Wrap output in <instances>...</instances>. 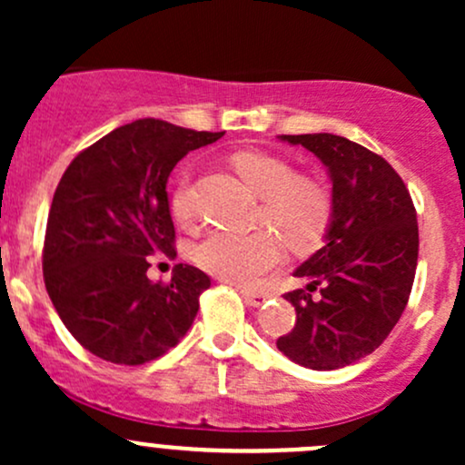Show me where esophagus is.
I'll list each match as a JSON object with an SVG mask.
<instances>
[{"instance_id": "obj_1", "label": "esophagus", "mask_w": 465, "mask_h": 465, "mask_svg": "<svg viewBox=\"0 0 465 465\" xmlns=\"http://www.w3.org/2000/svg\"><path fill=\"white\" fill-rule=\"evenodd\" d=\"M240 295L244 297V302L249 303V306L253 308H260L262 303L266 302V295L264 292H258V291H247V288H240Z\"/></svg>"}]
</instances>
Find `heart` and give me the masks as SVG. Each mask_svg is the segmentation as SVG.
I'll list each match as a JSON object with an SVG mask.
<instances>
[{
	"instance_id": "obj_1",
	"label": "heart",
	"mask_w": 465,
	"mask_h": 465,
	"mask_svg": "<svg viewBox=\"0 0 465 465\" xmlns=\"http://www.w3.org/2000/svg\"><path fill=\"white\" fill-rule=\"evenodd\" d=\"M233 170L258 196H262L253 233L212 232L196 244L194 262L207 273L238 286H255L284 260V242L297 253L322 242L332 221V199L317 179L295 174L286 159L262 151L232 154ZM174 221L188 225L194 218L190 181L181 179L170 196Z\"/></svg>"
}]
</instances>
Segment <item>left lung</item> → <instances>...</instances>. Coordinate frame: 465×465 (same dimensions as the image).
Segmentation results:
<instances>
[{
  "mask_svg": "<svg viewBox=\"0 0 465 465\" xmlns=\"http://www.w3.org/2000/svg\"><path fill=\"white\" fill-rule=\"evenodd\" d=\"M322 159L332 181L325 244L286 292L297 319L277 350L311 370H339L371 354L407 308L418 266V214L396 170L361 143L332 135H280Z\"/></svg>",
  "mask_w": 465,
  "mask_h": 465,
  "instance_id": "obj_1",
  "label": "left lung"
}]
</instances>
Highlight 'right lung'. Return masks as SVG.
<instances>
[{
  "mask_svg": "<svg viewBox=\"0 0 465 465\" xmlns=\"http://www.w3.org/2000/svg\"><path fill=\"white\" fill-rule=\"evenodd\" d=\"M225 133L135 120L74 157L47 216L44 280L74 339L117 365L159 359L188 332L210 277L177 264L151 282L148 255H177L170 173L190 151Z\"/></svg>",
  "mask_w": 465,
  "mask_h": 465,
  "instance_id": "1",
  "label": "right lung"
}]
</instances>
